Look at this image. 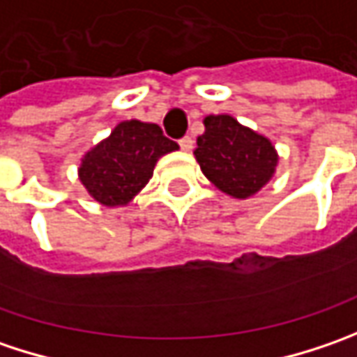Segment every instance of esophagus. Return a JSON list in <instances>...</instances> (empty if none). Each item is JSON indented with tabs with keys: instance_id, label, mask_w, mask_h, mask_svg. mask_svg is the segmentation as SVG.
Masks as SVG:
<instances>
[{
	"instance_id": "esophagus-1",
	"label": "esophagus",
	"mask_w": 357,
	"mask_h": 357,
	"mask_svg": "<svg viewBox=\"0 0 357 357\" xmlns=\"http://www.w3.org/2000/svg\"><path fill=\"white\" fill-rule=\"evenodd\" d=\"M179 148L183 149V151H192V149H194V139H192L190 135L181 137V139H179Z\"/></svg>"
}]
</instances>
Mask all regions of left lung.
<instances>
[{
  "label": "left lung",
  "instance_id": "8db88e82",
  "mask_svg": "<svg viewBox=\"0 0 357 357\" xmlns=\"http://www.w3.org/2000/svg\"><path fill=\"white\" fill-rule=\"evenodd\" d=\"M194 155L204 176L236 199L256 195L275 174L278 151L261 133L241 126L234 116H208Z\"/></svg>",
  "mask_w": 357,
  "mask_h": 357
}]
</instances>
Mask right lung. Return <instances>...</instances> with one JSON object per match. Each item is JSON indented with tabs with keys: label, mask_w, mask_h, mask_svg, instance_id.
Masks as SVG:
<instances>
[{
	"label": "right lung",
	"mask_w": 357,
	"mask_h": 357,
	"mask_svg": "<svg viewBox=\"0 0 357 357\" xmlns=\"http://www.w3.org/2000/svg\"><path fill=\"white\" fill-rule=\"evenodd\" d=\"M176 149L178 144L167 139L158 123L119 121L82 158L77 178L101 206L121 208L148 185L158 160Z\"/></svg>",
	"instance_id": "1"
}]
</instances>
